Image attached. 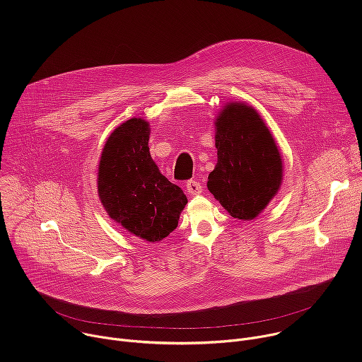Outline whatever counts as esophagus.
Masks as SVG:
<instances>
[{"label":"esophagus","instance_id":"esophagus-1","mask_svg":"<svg viewBox=\"0 0 362 362\" xmlns=\"http://www.w3.org/2000/svg\"><path fill=\"white\" fill-rule=\"evenodd\" d=\"M186 189H187V192H189L190 194H193V196L202 193V185H200V182H197V180H187Z\"/></svg>","mask_w":362,"mask_h":362}]
</instances>
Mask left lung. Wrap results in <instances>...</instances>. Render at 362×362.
<instances>
[{
  "label": "left lung",
  "mask_w": 362,
  "mask_h": 362,
  "mask_svg": "<svg viewBox=\"0 0 362 362\" xmlns=\"http://www.w3.org/2000/svg\"><path fill=\"white\" fill-rule=\"evenodd\" d=\"M218 163L208 189L232 218L250 221L276 194L282 159L276 143L252 107L230 103L216 122Z\"/></svg>",
  "instance_id": "1"
}]
</instances>
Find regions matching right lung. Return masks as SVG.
Returning a JSON list of instances; mask_svg holds the SVG:
<instances>
[{"instance_id": "1", "label": "right lung", "mask_w": 362, "mask_h": 362, "mask_svg": "<svg viewBox=\"0 0 362 362\" xmlns=\"http://www.w3.org/2000/svg\"><path fill=\"white\" fill-rule=\"evenodd\" d=\"M148 123L130 119L107 139L98 166V196L109 216L134 236L159 242L170 235L187 199L153 162Z\"/></svg>"}]
</instances>
